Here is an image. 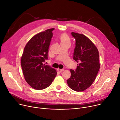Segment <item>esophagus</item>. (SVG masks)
Here are the masks:
<instances>
[{"label": "esophagus", "instance_id": "obj_1", "mask_svg": "<svg viewBox=\"0 0 120 120\" xmlns=\"http://www.w3.org/2000/svg\"><path fill=\"white\" fill-rule=\"evenodd\" d=\"M58 70H59V71L60 72H63V71H64V69H59Z\"/></svg>", "mask_w": 120, "mask_h": 120}]
</instances>
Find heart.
<instances>
[{"label": "heart", "mask_w": 120, "mask_h": 120, "mask_svg": "<svg viewBox=\"0 0 120 120\" xmlns=\"http://www.w3.org/2000/svg\"><path fill=\"white\" fill-rule=\"evenodd\" d=\"M60 40L61 42H69V39L68 37L66 35H62L60 37Z\"/></svg>", "instance_id": "1"}]
</instances>
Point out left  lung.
I'll return each mask as SVG.
<instances>
[{"instance_id":"left-lung-1","label":"left lung","mask_w":120,"mask_h":120,"mask_svg":"<svg viewBox=\"0 0 120 120\" xmlns=\"http://www.w3.org/2000/svg\"><path fill=\"white\" fill-rule=\"evenodd\" d=\"M71 35L75 41L73 57L79 64L75 70H70L71 75L67 82L73 90L82 91L92 85L99 71V51L84 35L75 32H71Z\"/></svg>"}]
</instances>
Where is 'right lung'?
I'll return each mask as SVG.
<instances>
[{
  "label": "right lung",
  "mask_w": 120,
  "mask_h": 120,
  "mask_svg": "<svg viewBox=\"0 0 120 120\" xmlns=\"http://www.w3.org/2000/svg\"><path fill=\"white\" fill-rule=\"evenodd\" d=\"M54 30H46L32 37L26 45L21 58L25 80L37 90L48 87L57 75L55 69L43 64L48 58V49Z\"/></svg>",
  "instance_id": "right-lung-1"
}]
</instances>
